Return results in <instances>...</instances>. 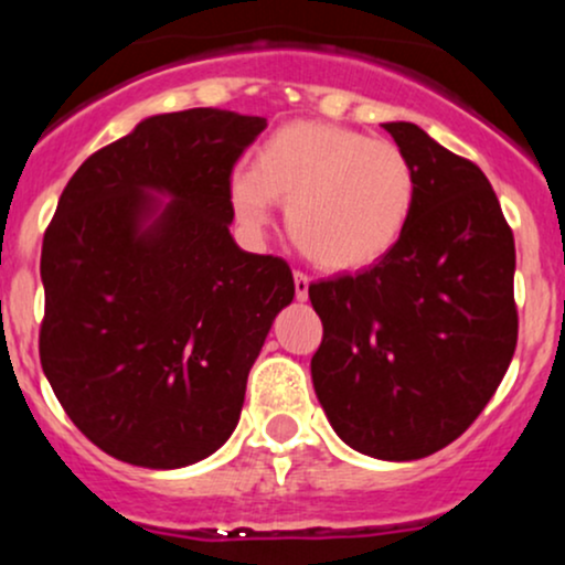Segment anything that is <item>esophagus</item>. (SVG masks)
<instances>
[{
    "instance_id": "1",
    "label": "esophagus",
    "mask_w": 565,
    "mask_h": 565,
    "mask_svg": "<svg viewBox=\"0 0 565 565\" xmlns=\"http://www.w3.org/2000/svg\"><path fill=\"white\" fill-rule=\"evenodd\" d=\"M308 287H310V278L297 270V274H295V295H297V300H300V302L308 300Z\"/></svg>"
}]
</instances>
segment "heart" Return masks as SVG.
<instances>
[{"instance_id":"1","label":"heart","mask_w":565,"mask_h":565,"mask_svg":"<svg viewBox=\"0 0 565 565\" xmlns=\"http://www.w3.org/2000/svg\"><path fill=\"white\" fill-rule=\"evenodd\" d=\"M233 215L246 231L287 204V231L308 260L359 270L401 242L417 204V174L391 140L329 121H289L257 146L252 170L228 180Z\"/></svg>"}]
</instances>
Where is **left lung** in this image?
Instances as JSON below:
<instances>
[{"mask_svg": "<svg viewBox=\"0 0 565 565\" xmlns=\"http://www.w3.org/2000/svg\"><path fill=\"white\" fill-rule=\"evenodd\" d=\"M382 127L412 161L417 204L382 260L310 284L323 323L310 377L350 449L412 462L462 436L508 372L515 242L472 161L412 121Z\"/></svg>", "mask_w": 565, "mask_h": 565, "instance_id": "1", "label": "left lung"}]
</instances>
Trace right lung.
<instances>
[{
  "label": "right lung",
  "instance_id": "right-lung-1",
  "mask_svg": "<svg viewBox=\"0 0 565 565\" xmlns=\"http://www.w3.org/2000/svg\"><path fill=\"white\" fill-rule=\"evenodd\" d=\"M263 129L220 108L148 116L63 188L42 244L39 359L71 423L121 462L215 454L295 297L281 257L231 236V170Z\"/></svg>",
  "mask_w": 565,
  "mask_h": 565
}]
</instances>
